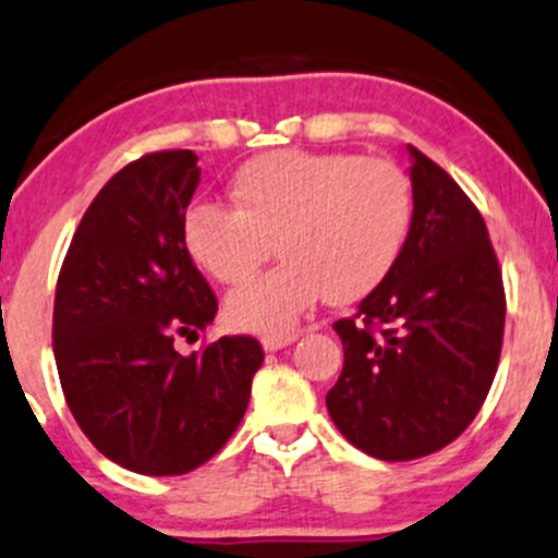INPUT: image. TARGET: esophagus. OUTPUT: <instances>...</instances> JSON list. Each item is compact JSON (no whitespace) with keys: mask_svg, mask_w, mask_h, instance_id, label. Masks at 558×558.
I'll use <instances>...</instances> for the list:
<instances>
[{"mask_svg":"<svg viewBox=\"0 0 558 558\" xmlns=\"http://www.w3.org/2000/svg\"><path fill=\"white\" fill-rule=\"evenodd\" d=\"M298 340L295 332H287V335H266L263 338V349L266 351H281L287 349V345H292Z\"/></svg>","mask_w":558,"mask_h":558,"instance_id":"1","label":"esophagus"}]
</instances>
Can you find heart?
<instances>
[{"mask_svg": "<svg viewBox=\"0 0 558 558\" xmlns=\"http://www.w3.org/2000/svg\"><path fill=\"white\" fill-rule=\"evenodd\" d=\"M233 209L196 202L183 215V247L223 284H242L277 244L281 266L231 292V327L284 335L322 298L351 303L399 260L412 223L410 178L388 159L271 151L231 181Z\"/></svg>", "mask_w": 558, "mask_h": 558, "instance_id": "1", "label": "heart"}]
</instances>
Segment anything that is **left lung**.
<instances>
[{
    "mask_svg": "<svg viewBox=\"0 0 558 558\" xmlns=\"http://www.w3.org/2000/svg\"><path fill=\"white\" fill-rule=\"evenodd\" d=\"M412 223L391 274L335 322L343 373L327 393L340 434L377 460H415L482 410L502 349L506 292L482 213L415 146Z\"/></svg>",
    "mask_w": 558,
    "mask_h": 558,
    "instance_id": "8db88e82",
    "label": "left lung"
}]
</instances>
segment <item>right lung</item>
Instances as JSON below:
<instances>
[{
    "label": "right lung",
    "mask_w": 558,
    "mask_h": 558,
    "mask_svg": "<svg viewBox=\"0 0 558 558\" xmlns=\"http://www.w3.org/2000/svg\"><path fill=\"white\" fill-rule=\"evenodd\" d=\"M196 161L157 151L122 167L87 207L58 277L52 351L65 404L98 452L143 476L207 463L242 423L263 364L247 335L175 351L218 314L183 247Z\"/></svg>",
    "instance_id": "1"
}]
</instances>
